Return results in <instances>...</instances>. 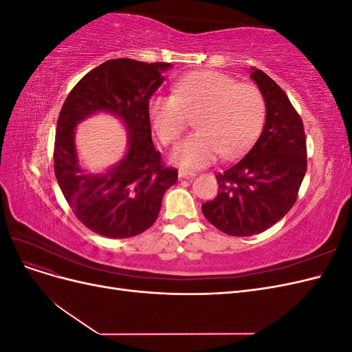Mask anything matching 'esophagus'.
<instances>
[{"label": "esophagus", "instance_id": "34e87169", "mask_svg": "<svg viewBox=\"0 0 352 352\" xmlns=\"http://www.w3.org/2000/svg\"><path fill=\"white\" fill-rule=\"evenodd\" d=\"M177 175H179L180 179H190V177H195L197 176L195 172H189V170H184V168H180Z\"/></svg>", "mask_w": 352, "mask_h": 352}]
</instances>
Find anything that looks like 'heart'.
<instances>
[{
	"instance_id": "heart-1",
	"label": "heart",
	"mask_w": 352,
	"mask_h": 352,
	"mask_svg": "<svg viewBox=\"0 0 352 352\" xmlns=\"http://www.w3.org/2000/svg\"><path fill=\"white\" fill-rule=\"evenodd\" d=\"M264 100L252 83H236L225 73L202 70L175 82L172 95L155 94L148 101V116L163 144L175 142L185 131L188 116L197 132L177 142L172 162L186 167H204L221 154H242L258 136L264 123Z\"/></svg>"
}]
</instances>
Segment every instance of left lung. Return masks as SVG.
<instances>
[{"mask_svg":"<svg viewBox=\"0 0 352 352\" xmlns=\"http://www.w3.org/2000/svg\"><path fill=\"white\" fill-rule=\"evenodd\" d=\"M265 105L257 142L241 162L216 176L217 197L202 204L206 219L232 236H252L278 223L296 201L307 172V144L300 114L282 88L252 67Z\"/></svg>","mask_w":352,"mask_h":352,"instance_id":"1","label":"left lung"}]
</instances>
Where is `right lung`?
<instances>
[{
    "label": "right lung",
    "mask_w": 352,
    "mask_h": 352,
    "mask_svg": "<svg viewBox=\"0 0 352 352\" xmlns=\"http://www.w3.org/2000/svg\"><path fill=\"white\" fill-rule=\"evenodd\" d=\"M170 63L116 58L78 82L63 104L56 132L54 170L63 195L85 226L101 236H136L155 221L177 170L164 167L151 140L148 101L164 82ZM105 112L128 132L125 155L100 174L80 163L74 135L79 122Z\"/></svg>",
    "instance_id": "1"
}]
</instances>
